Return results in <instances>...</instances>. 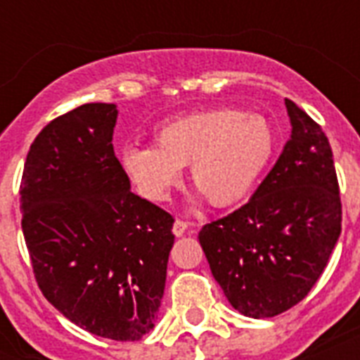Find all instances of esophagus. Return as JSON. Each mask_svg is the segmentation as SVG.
Masks as SVG:
<instances>
[{
	"label": "esophagus",
	"mask_w": 360,
	"mask_h": 360,
	"mask_svg": "<svg viewBox=\"0 0 360 360\" xmlns=\"http://www.w3.org/2000/svg\"><path fill=\"white\" fill-rule=\"evenodd\" d=\"M186 228H188V222H185V220H181V219H177L174 222V236L175 237H181L183 236V233H185L186 231Z\"/></svg>",
	"instance_id": "34e87169"
}]
</instances>
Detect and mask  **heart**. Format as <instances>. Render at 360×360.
<instances>
[{
  "instance_id": "b5f03b06",
  "label": "heart",
  "mask_w": 360,
  "mask_h": 360,
  "mask_svg": "<svg viewBox=\"0 0 360 360\" xmlns=\"http://www.w3.org/2000/svg\"><path fill=\"white\" fill-rule=\"evenodd\" d=\"M155 146H127L121 166L136 191L149 202H164L181 181L188 179L209 203L224 207L254 188L276 147L267 117L230 106H214L179 115L153 130Z\"/></svg>"
}]
</instances>
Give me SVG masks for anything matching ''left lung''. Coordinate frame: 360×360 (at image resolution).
<instances>
[{"instance_id": "8db88e82", "label": "left lung", "mask_w": 360, "mask_h": 360, "mask_svg": "<svg viewBox=\"0 0 360 360\" xmlns=\"http://www.w3.org/2000/svg\"><path fill=\"white\" fill-rule=\"evenodd\" d=\"M291 138L254 196L205 224L202 245L236 310L273 318L310 293L342 231L340 186L327 136L285 98Z\"/></svg>"}]
</instances>
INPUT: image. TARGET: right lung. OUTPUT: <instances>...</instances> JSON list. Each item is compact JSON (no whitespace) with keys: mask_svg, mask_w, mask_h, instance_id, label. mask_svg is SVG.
I'll return each mask as SVG.
<instances>
[{"mask_svg":"<svg viewBox=\"0 0 360 360\" xmlns=\"http://www.w3.org/2000/svg\"><path fill=\"white\" fill-rule=\"evenodd\" d=\"M115 104L89 103L37 134L20 185L39 290L91 335L140 340L155 327L174 217L130 192L112 146Z\"/></svg>","mask_w":360,"mask_h":360,"instance_id":"add662e5","label":"right lung"}]
</instances>
